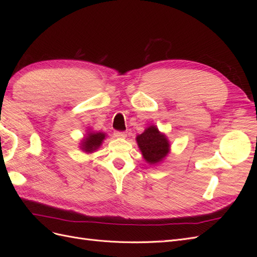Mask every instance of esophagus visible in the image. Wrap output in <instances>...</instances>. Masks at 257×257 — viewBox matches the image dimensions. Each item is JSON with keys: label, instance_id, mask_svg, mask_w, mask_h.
Returning <instances> with one entry per match:
<instances>
[{"label": "esophagus", "instance_id": "esophagus-1", "mask_svg": "<svg viewBox=\"0 0 257 257\" xmlns=\"http://www.w3.org/2000/svg\"><path fill=\"white\" fill-rule=\"evenodd\" d=\"M114 136H115V137H120V138H125V137H126V133H125V132L115 131V132H114Z\"/></svg>", "mask_w": 257, "mask_h": 257}]
</instances>
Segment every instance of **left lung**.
I'll return each mask as SVG.
<instances>
[{
	"mask_svg": "<svg viewBox=\"0 0 257 257\" xmlns=\"http://www.w3.org/2000/svg\"><path fill=\"white\" fill-rule=\"evenodd\" d=\"M136 139L145 160L150 164L162 161L169 151L167 138L165 135L161 134L155 126L148 127Z\"/></svg>",
	"mask_w": 257,
	"mask_h": 257,
	"instance_id": "8db88e82",
	"label": "left lung"
}]
</instances>
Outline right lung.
<instances>
[{"label":"right lung","mask_w":257,"mask_h":257,"mask_svg":"<svg viewBox=\"0 0 257 257\" xmlns=\"http://www.w3.org/2000/svg\"><path fill=\"white\" fill-rule=\"evenodd\" d=\"M105 139V134L103 133H90L83 139L82 149L85 152H93L102 145V142Z\"/></svg>","instance_id":"add662e5"}]
</instances>
